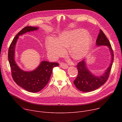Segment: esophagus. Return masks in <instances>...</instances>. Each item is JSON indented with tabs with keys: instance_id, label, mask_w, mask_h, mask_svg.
<instances>
[{
	"instance_id": "1",
	"label": "esophagus",
	"mask_w": 122,
	"mask_h": 122,
	"mask_svg": "<svg viewBox=\"0 0 122 122\" xmlns=\"http://www.w3.org/2000/svg\"><path fill=\"white\" fill-rule=\"evenodd\" d=\"M60 67H62L63 69H66L68 68V65L66 64H64V63L60 64Z\"/></svg>"
}]
</instances>
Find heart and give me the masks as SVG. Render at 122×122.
Segmentation results:
<instances>
[{
  "label": "heart",
  "instance_id": "b5f03b06",
  "mask_svg": "<svg viewBox=\"0 0 122 122\" xmlns=\"http://www.w3.org/2000/svg\"><path fill=\"white\" fill-rule=\"evenodd\" d=\"M92 39L83 29L64 31L57 40L50 39L46 42V48L50 56L57 58L65 52V48L70 47L69 53L75 60H80L88 53Z\"/></svg>",
  "mask_w": 122,
  "mask_h": 122
}]
</instances>
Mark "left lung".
Returning a JSON list of instances; mask_svg holds the SVG:
<instances>
[{
	"label": "left lung",
	"mask_w": 122,
	"mask_h": 122,
	"mask_svg": "<svg viewBox=\"0 0 122 122\" xmlns=\"http://www.w3.org/2000/svg\"><path fill=\"white\" fill-rule=\"evenodd\" d=\"M96 44L97 46H106L109 49L111 54V61L105 72L101 75L96 76L93 74L86 65V60L84 59L78 64L76 66L78 71L77 77L74 81V84L79 90L82 92L93 91L104 85L108 79L114 60L113 50L109 41L102 30H100Z\"/></svg>",
	"instance_id": "left-lung-1"
}]
</instances>
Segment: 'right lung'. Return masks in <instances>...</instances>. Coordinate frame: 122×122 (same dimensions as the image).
I'll use <instances>...</instances> for the list:
<instances>
[{"label":"right lung","instance_id":"add662e5","mask_svg":"<svg viewBox=\"0 0 122 122\" xmlns=\"http://www.w3.org/2000/svg\"><path fill=\"white\" fill-rule=\"evenodd\" d=\"M38 27L28 26L23 28L12 41L8 50V60L11 69L12 76L19 86L30 92L41 91L47 84L52 73L53 68L58 66V63L42 61L35 70L25 71L22 70L15 60V46L19 36L27 32L37 30Z\"/></svg>","mask_w":122,"mask_h":122}]
</instances>
